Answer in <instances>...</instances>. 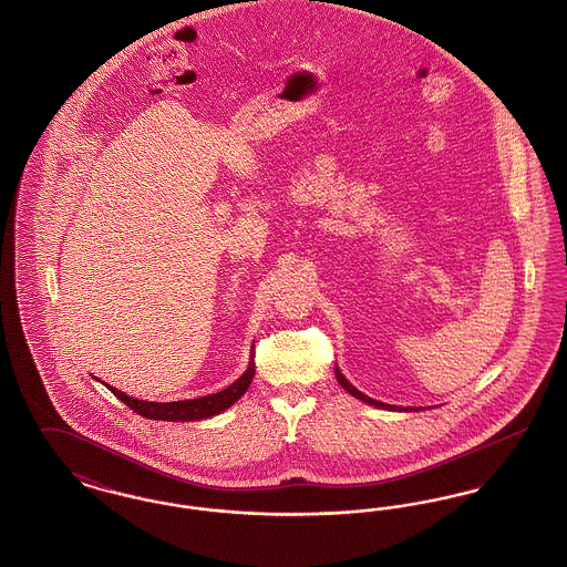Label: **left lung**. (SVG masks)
<instances>
[{
	"mask_svg": "<svg viewBox=\"0 0 567 567\" xmlns=\"http://www.w3.org/2000/svg\"><path fill=\"white\" fill-rule=\"evenodd\" d=\"M336 378H338V382H340V384H342V386H344V389H347L351 395L359 398V400H361V402H365V404L378 405V408H384V410H402V408H398V405L382 404V402H377V400H372V398L363 395L361 391H357V389L352 386L351 382H349L347 378L340 374V370H338V368H336ZM405 410H408V412H412V410H419V408H405Z\"/></svg>",
	"mask_w": 567,
	"mask_h": 567,
	"instance_id": "obj_1",
	"label": "left lung"
}]
</instances>
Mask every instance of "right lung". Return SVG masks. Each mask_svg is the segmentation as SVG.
Here are the masks:
<instances>
[{
  "instance_id": "1",
  "label": "right lung",
  "mask_w": 567,
  "mask_h": 567,
  "mask_svg": "<svg viewBox=\"0 0 567 567\" xmlns=\"http://www.w3.org/2000/svg\"><path fill=\"white\" fill-rule=\"evenodd\" d=\"M252 377H255V361L248 363V370L234 384H229L227 389L218 391L215 395H206V398H197V400H185V402H167V404L140 402V400H134V398L121 393L114 386H109V384L106 386L123 404L130 405L134 412H137L140 416H144V419H153V421H199V419L215 416L218 412L227 410L229 405L236 404L246 393V389L250 386Z\"/></svg>"
}]
</instances>
